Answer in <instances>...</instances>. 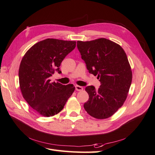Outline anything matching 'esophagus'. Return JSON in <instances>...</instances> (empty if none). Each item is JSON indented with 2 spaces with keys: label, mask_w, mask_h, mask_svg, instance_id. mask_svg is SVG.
Returning <instances> with one entry per match:
<instances>
[{
  "label": "esophagus",
  "mask_w": 155,
  "mask_h": 155,
  "mask_svg": "<svg viewBox=\"0 0 155 155\" xmlns=\"http://www.w3.org/2000/svg\"><path fill=\"white\" fill-rule=\"evenodd\" d=\"M75 88H76V90L77 91H82L83 90V88L81 86H79V85L75 86Z\"/></svg>",
  "instance_id": "1"
}]
</instances>
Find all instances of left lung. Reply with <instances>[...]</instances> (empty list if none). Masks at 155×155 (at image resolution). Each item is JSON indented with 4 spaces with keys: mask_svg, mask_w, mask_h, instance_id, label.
Listing matches in <instances>:
<instances>
[{
    "mask_svg": "<svg viewBox=\"0 0 155 155\" xmlns=\"http://www.w3.org/2000/svg\"><path fill=\"white\" fill-rule=\"evenodd\" d=\"M78 49L88 72L100 79L96 90L88 86L89 98L84 104L88 114L97 119L113 115L125 102L132 82V71L124 49L105 38L77 42Z\"/></svg>",
    "mask_w": 155,
    "mask_h": 155,
    "instance_id": "8db88e82",
    "label": "left lung"
}]
</instances>
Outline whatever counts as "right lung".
<instances>
[{"instance_id":"add662e5","label":"right lung","mask_w":155,"mask_h":155,"mask_svg":"<svg viewBox=\"0 0 155 155\" xmlns=\"http://www.w3.org/2000/svg\"><path fill=\"white\" fill-rule=\"evenodd\" d=\"M76 41L46 39L26 51L21 62L18 79L22 94L37 112L50 117L61 110L75 90L72 84L51 82L64 58L75 48Z\"/></svg>"}]
</instances>
